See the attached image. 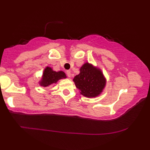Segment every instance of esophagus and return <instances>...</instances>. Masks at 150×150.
<instances>
[{
  "instance_id": "34e87169",
  "label": "esophagus",
  "mask_w": 150,
  "mask_h": 150,
  "mask_svg": "<svg viewBox=\"0 0 150 150\" xmlns=\"http://www.w3.org/2000/svg\"><path fill=\"white\" fill-rule=\"evenodd\" d=\"M66 74L68 76V77H71V71H66Z\"/></svg>"
}]
</instances>
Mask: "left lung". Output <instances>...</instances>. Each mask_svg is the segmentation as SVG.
<instances>
[{
    "instance_id": "8db88e82",
    "label": "left lung",
    "mask_w": 150,
    "mask_h": 150,
    "mask_svg": "<svg viewBox=\"0 0 150 150\" xmlns=\"http://www.w3.org/2000/svg\"><path fill=\"white\" fill-rule=\"evenodd\" d=\"M73 81L81 95L88 98L99 95L106 85V79L100 69L88 63L82 65L80 73L75 76Z\"/></svg>"
}]
</instances>
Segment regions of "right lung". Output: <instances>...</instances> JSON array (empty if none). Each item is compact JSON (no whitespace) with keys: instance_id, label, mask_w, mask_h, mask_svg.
<instances>
[{"instance_id":"right-lung-1","label":"right lung","mask_w":150,"mask_h":150,"mask_svg":"<svg viewBox=\"0 0 150 150\" xmlns=\"http://www.w3.org/2000/svg\"><path fill=\"white\" fill-rule=\"evenodd\" d=\"M66 77H67L65 73L62 71H55L51 67H46L43 73L42 80L40 81V85L44 87H46L54 83H56L59 79Z\"/></svg>"}]
</instances>
